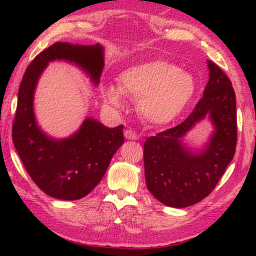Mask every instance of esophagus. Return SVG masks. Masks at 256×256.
Instances as JSON below:
<instances>
[{"instance_id":"1","label":"esophagus","mask_w":256,"mask_h":256,"mask_svg":"<svg viewBox=\"0 0 256 256\" xmlns=\"http://www.w3.org/2000/svg\"><path fill=\"white\" fill-rule=\"evenodd\" d=\"M124 138H128V140H138V132L132 130V129H127V130L124 132Z\"/></svg>"}]
</instances>
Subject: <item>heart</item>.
Returning <instances> with one entry per match:
<instances>
[{
    "label": "heart",
    "instance_id": "heart-1",
    "mask_svg": "<svg viewBox=\"0 0 256 256\" xmlns=\"http://www.w3.org/2000/svg\"><path fill=\"white\" fill-rule=\"evenodd\" d=\"M118 88L107 87L104 99L115 107H124L122 94L140 104L143 118L156 124L172 121L191 98L196 84L191 74L164 60L132 66L118 76Z\"/></svg>",
    "mask_w": 256,
    "mask_h": 256
}]
</instances>
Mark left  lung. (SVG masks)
I'll return each instance as SVG.
<instances>
[{
	"instance_id": "1",
	"label": "left lung",
	"mask_w": 256,
	"mask_h": 256,
	"mask_svg": "<svg viewBox=\"0 0 256 256\" xmlns=\"http://www.w3.org/2000/svg\"><path fill=\"white\" fill-rule=\"evenodd\" d=\"M208 65V82L191 114L176 127L150 136L143 146L146 188L170 208H188L208 197L236 154V93L225 72L211 60ZM206 114L216 132L206 152L192 156L180 144V138Z\"/></svg>"
}]
</instances>
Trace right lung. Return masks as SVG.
I'll use <instances>...</instances> for the list:
<instances>
[{"label": "right lung", "mask_w": 256, "mask_h": 256, "mask_svg": "<svg viewBox=\"0 0 256 256\" xmlns=\"http://www.w3.org/2000/svg\"><path fill=\"white\" fill-rule=\"evenodd\" d=\"M74 62L98 84L104 68V48L96 45L52 44L37 54L24 73L12 122V142L26 172L45 194L57 199L76 200L99 184L112 157L124 142V126L108 128L87 118L70 138L56 141L37 127L32 98L40 73L48 62Z\"/></svg>", "instance_id": "obj_1"}]
</instances>
